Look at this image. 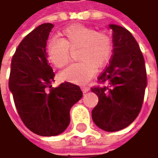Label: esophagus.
<instances>
[{"mask_svg":"<svg viewBox=\"0 0 158 158\" xmlns=\"http://www.w3.org/2000/svg\"><path fill=\"white\" fill-rule=\"evenodd\" d=\"M81 89L83 91V93L85 94V93H87V92L89 91L90 87H88V86H81Z\"/></svg>","mask_w":158,"mask_h":158,"instance_id":"1","label":"esophagus"}]
</instances>
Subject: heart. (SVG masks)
Masks as SVG:
<instances>
[{"instance_id":"heart-1","label":"heart","mask_w":158,"mask_h":158,"mask_svg":"<svg viewBox=\"0 0 158 158\" xmlns=\"http://www.w3.org/2000/svg\"><path fill=\"white\" fill-rule=\"evenodd\" d=\"M60 38L50 41L47 52L50 61L58 68L66 65L70 60V50L79 48V60L61 73L65 81L77 85L89 82L97 72L109 61L113 52L111 38L104 33L83 25H72L60 33Z\"/></svg>"}]
</instances>
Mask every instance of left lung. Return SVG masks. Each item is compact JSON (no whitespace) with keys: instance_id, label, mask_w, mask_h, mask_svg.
<instances>
[{"instance_id":"obj_1","label":"left lung","mask_w":158,"mask_h":158,"mask_svg":"<svg viewBox=\"0 0 158 158\" xmlns=\"http://www.w3.org/2000/svg\"><path fill=\"white\" fill-rule=\"evenodd\" d=\"M113 36L110 64L98 78L101 86L91 88L99 97L92 118L104 131L115 132L138 116L147 86L143 56L132 34L122 26L109 24Z\"/></svg>"}]
</instances>
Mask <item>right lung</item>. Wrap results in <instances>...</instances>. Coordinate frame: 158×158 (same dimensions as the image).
<instances>
[{"instance_id": "right-lung-1", "label": "right lung", "mask_w": 158, "mask_h": 158, "mask_svg": "<svg viewBox=\"0 0 158 158\" xmlns=\"http://www.w3.org/2000/svg\"><path fill=\"white\" fill-rule=\"evenodd\" d=\"M54 25L43 23L25 36L11 60L8 88L27 128L42 136L63 133L70 110L82 98L79 85L64 82L52 87L55 74L48 62L47 40Z\"/></svg>"}]
</instances>
